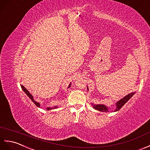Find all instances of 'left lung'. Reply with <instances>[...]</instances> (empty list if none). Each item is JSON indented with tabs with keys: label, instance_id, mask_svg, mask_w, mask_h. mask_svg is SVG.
Listing matches in <instances>:
<instances>
[{
	"label": "left lung",
	"instance_id": "left-lung-1",
	"mask_svg": "<svg viewBox=\"0 0 150 150\" xmlns=\"http://www.w3.org/2000/svg\"><path fill=\"white\" fill-rule=\"evenodd\" d=\"M87 88H88V87H87ZM134 94H135V92L129 93V94H128L127 96H126L125 97L122 98L119 101L116 103V106H117V107H116V109L115 110L114 112L118 111L119 110H120L122 108V106L124 105L125 103L132 97L133 96H134ZM92 105L93 106V108H95L96 110H97L101 111V112H108V109L107 108V106H106L105 105H94V104H92Z\"/></svg>",
	"mask_w": 150,
	"mask_h": 150
}]
</instances>
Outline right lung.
Segmentation results:
<instances>
[{"instance_id": "1", "label": "right lung", "mask_w": 150, "mask_h": 150, "mask_svg": "<svg viewBox=\"0 0 150 150\" xmlns=\"http://www.w3.org/2000/svg\"><path fill=\"white\" fill-rule=\"evenodd\" d=\"M71 84H70V85H69V88L70 87V86H71ZM21 88H22V90H23V91H24V92L26 94H27V96H28V97H29L30 99H31V100L33 103H35V104L36 105V106H38V107H40V103H38L37 101H35V100H34V98H33V96L31 94H30L29 92L28 91V90L26 89V88L24 87V86H23L22 85H21ZM58 107V106H54V107H47V108H46V109H47V110H52V109H54V108H57Z\"/></svg>"}]
</instances>
